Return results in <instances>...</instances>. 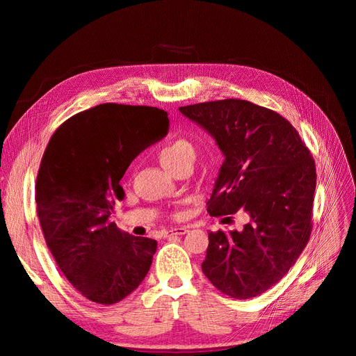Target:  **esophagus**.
I'll return each instance as SVG.
<instances>
[{"label": "esophagus", "mask_w": 356, "mask_h": 356, "mask_svg": "<svg viewBox=\"0 0 356 356\" xmlns=\"http://www.w3.org/2000/svg\"><path fill=\"white\" fill-rule=\"evenodd\" d=\"M187 232H188L187 227H177V229H170L165 232V236L166 238H169V236H181V234H186Z\"/></svg>", "instance_id": "esophagus-1"}]
</instances>
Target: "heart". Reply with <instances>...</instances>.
<instances>
[{
    "label": "heart",
    "instance_id": "b5f03b06",
    "mask_svg": "<svg viewBox=\"0 0 356 356\" xmlns=\"http://www.w3.org/2000/svg\"><path fill=\"white\" fill-rule=\"evenodd\" d=\"M196 157V148L188 139L178 138L165 145L157 152L160 165L170 172H175L182 166H191Z\"/></svg>",
    "mask_w": 356,
    "mask_h": 356
}]
</instances>
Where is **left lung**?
I'll use <instances>...</instances> for the list:
<instances>
[{
	"label": "left lung",
	"instance_id": "1",
	"mask_svg": "<svg viewBox=\"0 0 356 356\" xmlns=\"http://www.w3.org/2000/svg\"><path fill=\"white\" fill-rule=\"evenodd\" d=\"M215 138L225 156L208 212L245 211L242 230L211 232L202 270L232 298L263 294L294 266L312 233L316 168L296 127L243 99L179 106Z\"/></svg>",
	"mask_w": 356,
	"mask_h": 356
}]
</instances>
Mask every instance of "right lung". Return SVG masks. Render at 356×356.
<instances>
[{
	"mask_svg": "<svg viewBox=\"0 0 356 356\" xmlns=\"http://www.w3.org/2000/svg\"><path fill=\"white\" fill-rule=\"evenodd\" d=\"M168 113L145 105L101 104L63 122L42 154L35 203L60 272L88 300L115 305L147 276L157 242L110 221L126 169L168 134Z\"/></svg>",
	"mask_w": 356,
	"mask_h": 356,
	"instance_id": "1",
	"label": "right lung"
}]
</instances>
